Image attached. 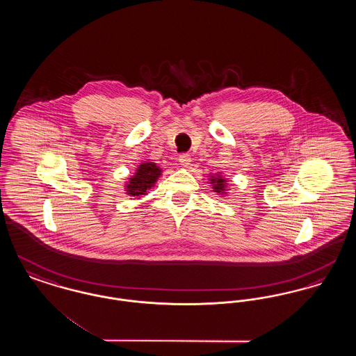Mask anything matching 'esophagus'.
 Wrapping results in <instances>:
<instances>
[{"label":"esophagus","instance_id":"obj_1","mask_svg":"<svg viewBox=\"0 0 356 356\" xmlns=\"http://www.w3.org/2000/svg\"><path fill=\"white\" fill-rule=\"evenodd\" d=\"M179 163L183 165V167H188L191 164V156L188 153H181L179 156Z\"/></svg>","mask_w":356,"mask_h":356}]
</instances>
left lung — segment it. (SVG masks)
<instances>
[{"mask_svg": "<svg viewBox=\"0 0 356 356\" xmlns=\"http://www.w3.org/2000/svg\"><path fill=\"white\" fill-rule=\"evenodd\" d=\"M211 181L213 183V189H215V192H222L224 191V188H225V180L220 177V176H218V177H213V179H211Z\"/></svg>", "mask_w": 356, "mask_h": 356, "instance_id": "8db88e82", "label": "left lung"}]
</instances>
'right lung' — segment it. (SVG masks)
<instances>
[{
	"label": "right lung",
	"instance_id": "add662e5",
	"mask_svg": "<svg viewBox=\"0 0 356 356\" xmlns=\"http://www.w3.org/2000/svg\"><path fill=\"white\" fill-rule=\"evenodd\" d=\"M161 170L154 163H144L141 164L134 177H131L129 184L127 186V192L131 196H140L145 195L147 189H149L156 183L157 177L160 176Z\"/></svg>",
	"mask_w": 356,
	"mask_h": 356
}]
</instances>
